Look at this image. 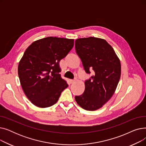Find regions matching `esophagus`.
<instances>
[{"instance_id": "34e87169", "label": "esophagus", "mask_w": 146, "mask_h": 146, "mask_svg": "<svg viewBox=\"0 0 146 146\" xmlns=\"http://www.w3.org/2000/svg\"><path fill=\"white\" fill-rule=\"evenodd\" d=\"M75 82V80H73V79H69V83H73Z\"/></svg>"}]
</instances>
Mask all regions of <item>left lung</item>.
Listing matches in <instances>:
<instances>
[{"mask_svg":"<svg viewBox=\"0 0 146 146\" xmlns=\"http://www.w3.org/2000/svg\"><path fill=\"white\" fill-rule=\"evenodd\" d=\"M76 53L88 74H94L85 82V89L76 102L88 111L98 110L113 95L121 76V63L113 48L101 38L89 37L75 41Z\"/></svg>","mask_w":146,"mask_h":146,"instance_id":"obj_1","label":"left lung"}]
</instances>
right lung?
<instances>
[{"label":"right lung","mask_w":146,"mask_h":146,"mask_svg":"<svg viewBox=\"0 0 146 146\" xmlns=\"http://www.w3.org/2000/svg\"><path fill=\"white\" fill-rule=\"evenodd\" d=\"M73 39L48 36L34 41L25 50L18 65L22 88L38 107L55 104L68 85L61 78L60 61L72 49Z\"/></svg>","instance_id":"obj_1"}]
</instances>
